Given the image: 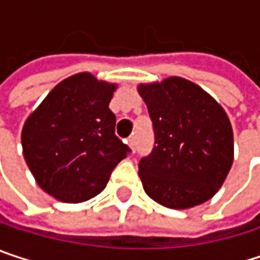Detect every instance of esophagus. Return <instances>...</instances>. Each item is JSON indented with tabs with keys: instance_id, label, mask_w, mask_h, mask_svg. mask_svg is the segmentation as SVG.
I'll list each match as a JSON object with an SVG mask.
<instances>
[{
	"instance_id": "34e87169",
	"label": "esophagus",
	"mask_w": 260,
	"mask_h": 260,
	"mask_svg": "<svg viewBox=\"0 0 260 260\" xmlns=\"http://www.w3.org/2000/svg\"><path fill=\"white\" fill-rule=\"evenodd\" d=\"M128 144H129L131 150H132V153H134L135 149H137V138H135V135H131L129 138H128Z\"/></svg>"
}]
</instances>
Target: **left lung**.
I'll return each instance as SVG.
<instances>
[{"label":"left lung","instance_id":"1","mask_svg":"<svg viewBox=\"0 0 260 260\" xmlns=\"http://www.w3.org/2000/svg\"><path fill=\"white\" fill-rule=\"evenodd\" d=\"M155 146L138 164L146 194L170 209L212 199L234 162V131L223 107L200 85L169 77L138 84Z\"/></svg>","mask_w":260,"mask_h":260}]
</instances>
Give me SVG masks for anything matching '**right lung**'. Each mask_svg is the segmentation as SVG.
<instances>
[{
	"label": "right lung",
	"mask_w": 260,
	"mask_h": 260,
	"mask_svg": "<svg viewBox=\"0 0 260 260\" xmlns=\"http://www.w3.org/2000/svg\"><path fill=\"white\" fill-rule=\"evenodd\" d=\"M117 84L81 72L58 82L26 117L21 141L37 185L64 203L98 196L129 147L108 108Z\"/></svg>",
	"instance_id": "add662e5"
}]
</instances>
